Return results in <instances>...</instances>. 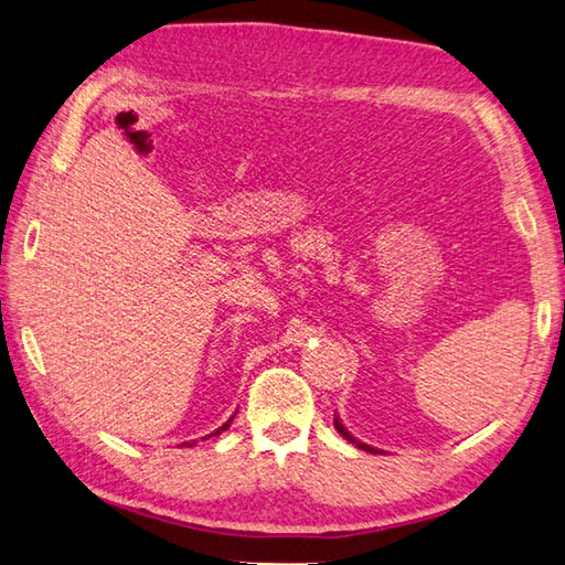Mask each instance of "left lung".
Listing matches in <instances>:
<instances>
[{
    "label": "left lung",
    "instance_id": "obj_1",
    "mask_svg": "<svg viewBox=\"0 0 565 565\" xmlns=\"http://www.w3.org/2000/svg\"><path fill=\"white\" fill-rule=\"evenodd\" d=\"M334 428H337L339 433H342V436H344L347 440H351V443H356V438H351V436H349V430H347V428L342 426V422H339V418H334ZM356 445H359V448H361V450H365V452H377L375 448H371V445H365V443H356Z\"/></svg>",
    "mask_w": 565,
    "mask_h": 565
}]
</instances>
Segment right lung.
I'll list each match as a JSON object with an SVG mask.
<instances>
[{"label": "right lung", "instance_id": "obj_1", "mask_svg": "<svg viewBox=\"0 0 565 565\" xmlns=\"http://www.w3.org/2000/svg\"><path fill=\"white\" fill-rule=\"evenodd\" d=\"M231 422H233V418H228V424H231ZM228 424H223V426H221V428H218L216 433H221V430H226V428H228Z\"/></svg>", "mask_w": 565, "mask_h": 565}]
</instances>
